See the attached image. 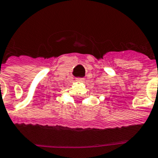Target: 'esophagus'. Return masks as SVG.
I'll list each match as a JSON object with an SVG mask.
<instances>
[{
	"label": "esophagus",
	"instance_id": "obj_1",
	"mask_svg": "<svg viewBox=\"0 0 158 158\" xmlns=\"http://www.w3.org/2000/svg\"><path fill=\"white\" fill-rule=\"evenodd\" d=\"M77 80H78V81H80V82H84V81H85V79H84V78H78Z\"/></svg>",
	"mask_w": 158,
	"mask_h": 158
}]
</instances>
